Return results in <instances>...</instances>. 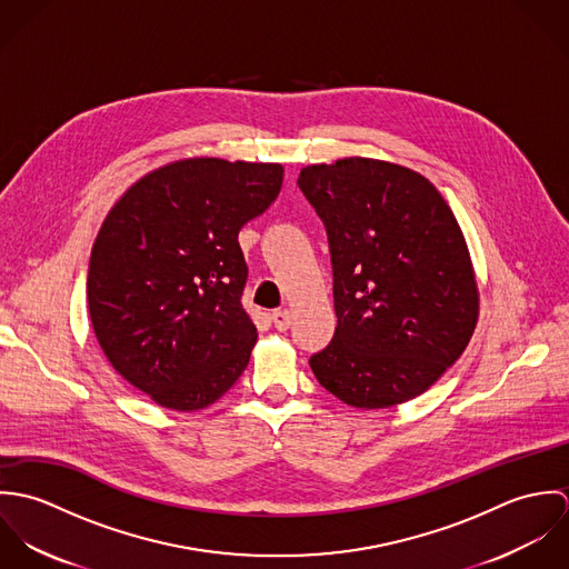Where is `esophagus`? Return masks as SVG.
<instances>
[{"mask_svg":"<svg viewBox=\"0 0 569 569\" xmlns=\"http://www.w3.org/2000/svg\"><path fill=\"white\" fill-rule=\"evenodd\" d=\"M271 320L278 330H287L291 326V313L287 309H278L271 313Z\"/></svg>","mask_w":569,"mask_h":569,"instance_id":"34e87169","label":"esophagus"}]
</instances>
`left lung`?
<instances>
[{"mask_svg":"<svg viewBox=\"0 0 569 569\" xmlns=\"http://www.w3.org/2000/svg\"><path fill=\"white\" fill-rule=\"evenodd\" d=\"M325 221L337 328L309 359L346 406L383 409L431 388L480 316L465 234L442 194L399 163L346 158L300 170Z\"/></svg>","mask_w":569,"mask_h":569,"instance_id":"left-lung-1","label":"left lung"}]
</instances>
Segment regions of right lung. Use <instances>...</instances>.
Here are the masks:
<instances>
[{
  "mask_svg": "<svg viewBox=\"0 0 569 569\" xmlns=\"http://www.w3.org/2000/svg\"><path fill=\"white\" fill-rule=\"evenodd\" d=\"M280 163L179 160L138 179L91 247L87 305L109 363L158 406L194 411L243 375L258 339L241 305L239 232L278 197Z\"/></svg>",
  "mask_w": 569,
  "mask_h": 569,
  "instance_id": "obj_1",
  "label": "right lung"
}]
</instances>
